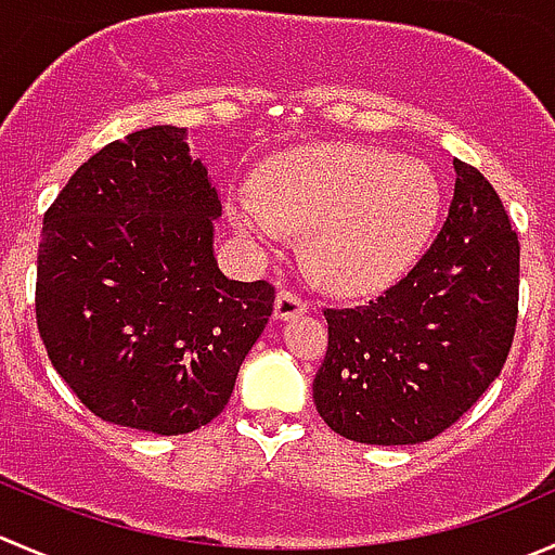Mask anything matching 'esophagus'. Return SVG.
I'll return each instance as SVG.
<instances>
[{"instance_id": "34e87169", "label": "esophagus", "mask_w": 555, "mask_h": 555, "mask_svg": "<svg viewBox=\"0 0 555 555\" xmlns=\"http://www.w3.org/2000/svg\"><path fill=\"white\" fill-rule=\"evenodd\" d=\"M306 311V300L300 298L298 293H293V289H282V293L276 295V306H273V317L276 320H293V317L304 314Z\"/></svg>"}]
</instances>
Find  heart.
<instances>
[{
	"label": "heart",
	"instance_id": "heart-1",
	"mask_svg": "<svg viewBox=\"0 0 555 555\" xmlns=\"http://www.w3.org/2000/svg\"><path fill=\"white\" fill-rule=\"evenodd\" d=\"M241 235L260 244L306 230L311 271L336 289H371L396 279L431 235L439 184L428 165L385 149L317 146L273 159L260 192L228 201Z\"/></svg>",
	"mask_w": 555,
	"mask_h": 555
}]
</instances>
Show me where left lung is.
Instances as JSON below:
<instances>
[{
	"label": "left lung",
	"mask_w": 555,
	"mask_h": 555,
	"mask_svg": "<svg viewBox=\"0 0 555 555\" xmlns=\"http://www.w3.org/2000/svg\"><path fill=\"white\" fill-rule=\"evenodd\" d=\"M448 219L379 298L325 309L314 376L322 421L360 444L439 437L502 374L518 322L520 244L496 190L455 159Z\"/></svg>",
	"instance_id": "1"
}]
</instances>
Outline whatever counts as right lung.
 I'll list each match as a JSON object with an SVG mask.
<instances>
[{
  "label": "right lung",
  "instance_id": "obj_1",
  "mask_svg": "<svg viewBox=\"0 0 555 555\" xmlns=\"http://www.w3.org/2000/svg\"><path fill=\"white\" fill-rule=\"evenodd\" d=\"M219 217L206 165L170 124L107 143L46 211L37 331L100 421L176 437L228 406L276 293L219 271Z\"/></svg>",
  "mask_w": 555,
  "mask_h": 555
}]
</instances>
